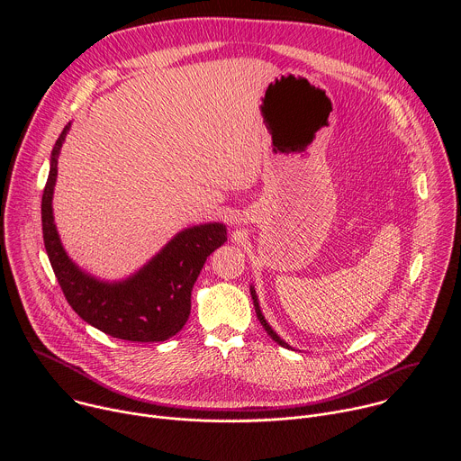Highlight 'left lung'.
<instances>
[{"label": "left lung", "mask_w": 461, "mask_h": 461, "mask_svg": "<svg viewBox=\"0 0 461 461\" xmlns=\"http://www.w3.org/2000/svg\"><path fill=\"white\" fill-rule=\"evenodd\" d=\"M249 292H251V299H253V306H255V312H257V319L260 321V324L265 326V330L268 332V336L276 341V343H279L281 347H285V348H290V345L288 343H285L274 330H272V326L267 322V319H265V315H262V312H260V306H258V301H257V295H255V290H253V286L249 288Z\"/></svg>", "instance_id": "left-lung-1"}]
</instances>
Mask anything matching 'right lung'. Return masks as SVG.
<instances>
[{"label":"right lung","instance_id":"right-lung-1","mask_svg":"<svg viewBox=\"0 0 461 461\" xmlns=\"http://www.w3.org/2000/svg\"><path fill=\"white\" fill-rule=\"evenodd\" d=\"M69 127H63L52 148L41 196L43 242L59 288L71 308L107 336L139 343L166 341L185 324L193 285L206 258L226 242V226L210 222L176 233L142 270L120 283H104L82 272L65 253L52 217L58 155Z\"/></svg>","mask_w":461,"mask_h":461}]
</instances>
